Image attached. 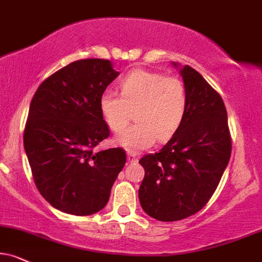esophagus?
<instances>
[{"instance_id": "1", "label": "esophagus", "mask_w": 262, "mask_h": 262, "mask_svg": "<svg viewBox=\"0 0 262 262\" xmlns=\"http://www.w3.org/2000/svg\"><path fill=\"white\" fill-rule=\"evenodd\" d=\"M127 160L130 163H137V156L135 153H127Z\"/></svg>"}]
</instances>
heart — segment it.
<instances>
[{
    "mask_svg": "<svg viewBox=\"0 0 262 262\" xmlns=\"http://www.w3.org/2000/svg\"><path fill=\"white\" fill-rule=\"evenodd\" d=\"M120 96L104 91L99 97V112L112 131H120L132 117L137 122L116 136L126 149L136 151L158 140L169 141L182 125L188 106L185 83L173 76L151 70L135 69L119 82Z\"/></svg>",
    "mask_w": 262,
    "mask_h": 262,
    "instance_id": "heart-1",
    "label": "heart"
}]
</instances>
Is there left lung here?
<instances>
[{"label":"left lung","instance_id":"8db88e82","mask_svg":"<svg viewBox=\"0 0 262 262\" xmlns=\"http://www.w3.org/2000/svg\"><path fill=\"white\" fill-rule=\"evenodd\" d=\"M180 73L188 93L185 120L159 151L140 160L144 167L138 190L142 209L165 222L182 220L204 208L220 183L232 150L221 96L189 66Z\"/></svg>","mask_w":262,"mask_h":262}]
</instances>
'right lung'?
<instances>
[{
  "mask_svg": "<svg viewBox=\"0 0 262 262\" xmlns=\"http://www.w3.org/2000/svg\"><path fill=\"white\" fill-rule=\"evenodd\" d=\"M119 72L89 58L48 76L32 97L24 148L35 185L54 208L86 216L104 208L126 163L122 148L95 151L109 137L99 97Z\"/></svg>",
  "mask_w": 262,
  "mask_h": 262,
  "instance_id": "1",
  "label": "right lung"
}]
</instances>
